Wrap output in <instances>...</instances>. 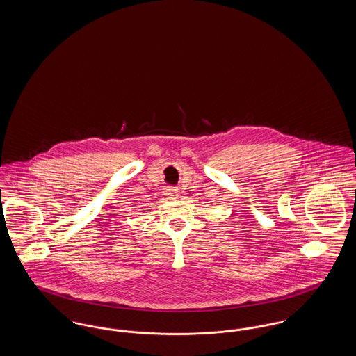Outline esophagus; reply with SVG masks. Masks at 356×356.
I'll use <instances>...</instances> for the list:
<instances>
[{
    "label": "esophagus",
    "instance_id": "obj_1",
    "mask_svg": "<svg viewBox=\"0 0 356 356\" xmlns=\"http://www.w3.org/2000/svg\"><path fill=\"white\" fill-rule=\"evenodd\" d=\"M165 196H167V199L173 200V199H177L179 192H177V189H175V188H168V189H165Z\"/></svg>",
    "mask_w": 356,
    "mask_h": 356
}]
</instances>
